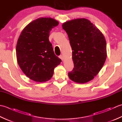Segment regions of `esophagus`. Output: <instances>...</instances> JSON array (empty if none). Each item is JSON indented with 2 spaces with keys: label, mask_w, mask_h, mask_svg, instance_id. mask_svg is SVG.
I'll list each match as a JSON object with an SVG mask.
<instances>
[{
  "label": "esophagus",
  "mask_w": 122,
  "mask_h": 122,
  "mask_svg": "<svg viewBox=\"0 0 122 122\" xmlns=\"http://www.w3.org/2000/svg\"><path fill=\"white\" fill-rule=\"evenodd\" d=\"M59 58H60L61 60H63V59H64V58H63V56H62V55H61V56H59Z\"/></svg>",
  "instance_id": "34e87169"
}]
</instances>
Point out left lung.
Segmentation results:
<instances>
[{
    "label": "left lung",
    "instance_id": "left-lung-1",
    "mask_svg": "<svg viewBox=\"0 0 122 122\" xmlns=\"http://www.w3.org/2000/svg\"><path fill=\"white\" fill-rule=\"evenodd\" d=\"M62 28L68 35L72 50L74 67L68 73L70 79L81 84L90 81L102 68L107 59L104 35L85 18L66 21Z\"/></svg>",
    "mask_w": 122,
    "mask_h": 122
}]
</instances>
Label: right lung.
I'll return each mask as SVG.
<instances>
[{
    "mask_svg": "<svg viewBox=\"0 0 122 122\" xmlns=\"http://www.w3.org/2000/svg\"><path fill=\"white\" fill-rule=\"evenodd\" d=\"M59 22L51 18H39L25 27L16 46L18 65L31 80L45 82L50 80L61 60L54 53L49 40L50 31Z\"/></svg>",
    "mask_w": 122,
    "mask_h": 122,
    "instance_id": "1",
    "label": "right lung"
}]
</instances>
